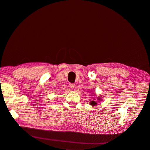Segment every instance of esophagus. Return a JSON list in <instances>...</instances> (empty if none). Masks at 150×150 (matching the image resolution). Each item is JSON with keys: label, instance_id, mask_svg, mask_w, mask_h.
Here are the masks:
<instances>
[{"label": "esophagus", "instance_id": "34e87169", "mask_svg": "<svg viewBox=\"0 0 150 150\" xmlns=\"http://www.w3.org/2000/svg\"><path fill=\"white\" fill-rule=\"evenodd\" d=\"M69 87L71 88H74L75 85L74 84H69Z\"/></svg>", "mask_w": 150, "mask_h": 150}]
</instances>
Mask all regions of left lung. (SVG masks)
Here are the masks:
<instances>
[{
	"label": "left lung",
	"instance_id": "obj_1",
	"mask_svg": "<svg viewBox=\"0 0 150 150\" xmlns=\"http://www.w3.org/2000/svg\"><path fill=\"white\" fill-rule=\"evenodd\" d=\"M91 96H92L93 98L96 97V98H95L96 99H94L93 101H91L89 103V104H90V105H91V106H97L98 103H100L101 101H103V99L101 98H99V97H97L96 96V94H95L94 93H91Z\"/></svg>",
	"mask_w": 150,
	"mask_h": 150
}]
</instances>
